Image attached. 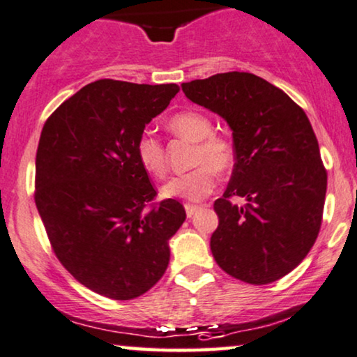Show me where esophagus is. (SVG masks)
<instances>
[{
    "mask_svg": "<svg viewBox=\"0 0 357 357\" xmlns=\"http://www.w3.org/2000/svg\"><path fill=\"white\" fill-rule=\"evenodd\" d=\"M184 208H186V215L188 217H192L194 213H197L199 211H201V206H194V204H186V206H184Z\"/></svg>",
    "mask_w": 357,
    "mask_h": 357,
    "instance_id": "34e87169",
    "label": "esophagus"
}]
</instances>
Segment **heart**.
Returning <instances> with one entry per match:
<instances>
[{"label": "heart", "instance_id": "heart-1", "mask_svg": "<svg viewBox=\"0 0 357 357\" xmlns=\"http://www.w3.org/2000/svg\"><path fill=\"white\" fill-rule=\"evenodd\" d=\"M168 129L174 135L196 142L192 151V165H197L188 173L171 178L163 188L168 197H181L188 201H201L213 191L217 173H225L235 163V149L230 139L213 134L212 121L206 114L197 111H183L174 114L168 121ZM135 153L146 173L155 178H165L168 165L161 142L151 134H144L137 140Z\"/></svg>", "mask_w": 357, "mask_h": 357}]
</instances>
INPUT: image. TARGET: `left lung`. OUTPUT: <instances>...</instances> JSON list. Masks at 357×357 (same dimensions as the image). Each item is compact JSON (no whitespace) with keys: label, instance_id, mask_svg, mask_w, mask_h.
Wrapping results in <instances>:
<instances>
[{"label":"left lung","instance_id":"1","mask_svg":"<svg viewBox=\"0 0 357 357\" xmlns=\"http://www.w3.org/2000/svg\"><path fill=\"white\" fill-rule=\"evenodd\" d=\"M181 88L234 135V173L213 204V258L243 282L278 281L302 263L321 225L326 169L312 123L282 89L253 73L228 71ZM231 197L247 204L236 206Z\"/></svg>","mask_w":357,"mask_h":357}]
</instances>
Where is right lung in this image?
Wrapping results in <instances>:
<instances>
[{"label":"right lung","instance_id":"add662e5","mask_svg":"<svg viewBox=\"0 0 357 357\" xmlns=\"http://www.w3.org/2000/svg\"><path fill=\"white\" fill-rule=\"evenodd\" d=\"M178 84L99 79L56 107L36 156V206L52 250L84 287L130 301L160 281L168 241L186 220L156 191L135 153L145 126Z\"/></svg>","mask_w":357,"mask_h":357}]
</instances>
